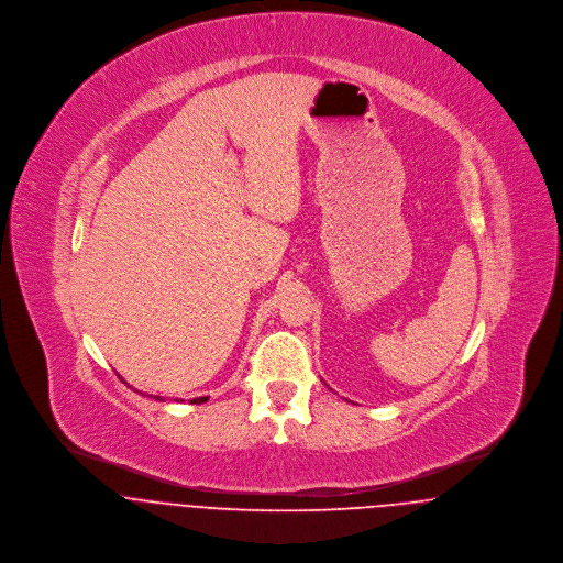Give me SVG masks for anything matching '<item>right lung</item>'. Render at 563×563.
Returning <instances> with one entry per match:
<instances>
[{"mask_svg": "<svg viewBox=\"0 0 563 563\" xmlns=\"http://www.w3.org/2000/svg\"><path fill=\"white\" fill-rule=\"evenodd\" d=\"M154 399H156V401H162L161 397H154ZM179 401H181V399H179ZM206 401H208V397H197V399H192L190 402H197V405H199V402Z\"/></svg>", "mask_w": 563, "mask_h": 563, "instance_id": "add662e5", "label": "right lung"}]
</instances>
